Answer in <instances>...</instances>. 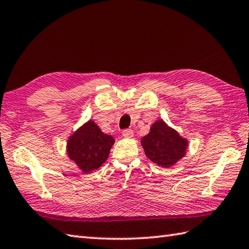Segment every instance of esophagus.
Wrapping results in <instances>:
<instances>
[{"label":"esophagus","instance_id":"1","mask_svg":"<svg viewBox=\"0 0 249 249\" xmlns=\"http://www.w3.org/2000/svg\"><path fill=\"white\" fill-rule=\"evenodd\" d=\"M122 135H123V137H125V138H133L134 131L131 129H125V130H123Z\"/></svg>","mask_w":249,"mask_h":249}]
</instances>
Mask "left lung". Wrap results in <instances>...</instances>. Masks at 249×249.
<instances>
[{"label": "left lung", "instance_id": "obj_1", "mask_svg": "<svg viewBox=\"0 0 249 249\" xmlns=\"http://www.w3.org/2000/svg\"><path fill=\"white\" fill-rule=\"evenodd\" d=\"M141 145L151 161L169 168L186 154L188 141L162 120H157L150 133L141 138Z\"/></svg>", "mask_w": 249, "mask_h": 249}]
</instances>
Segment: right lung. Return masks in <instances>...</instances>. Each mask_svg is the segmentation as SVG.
Segmentation results:
<instances>
[{
  "instance_id": "obj_1",
  "label": "right lung",
  "mask_w": 249,
  "mask_h": 249,
  "mask_svg": "<svg viewBox=\"0 0 249 249\" xmlns=\"http://www.w3.org/2000/svg\"><path fill=\"white\" fill-rule=\"evenodd\" d=\"M113 144V137L104 134L97 124L89 120L68 138L66 151L77 167L89 173L97 170L108 160Z\"/></svg>"
}]
</instances>
